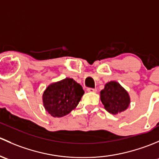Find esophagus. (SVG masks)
<instances>
[{
	"label": "esophagus",
	"instance_id": "1",
	"mask_svg": "<svg viewBox=\"0 0 159 159\" xmlns=\"http://www.w3.org/2000/svg\"><path fill=\"white\" fill-rule=\"evenodd\" d=\"M87 91L90 93H95L96 92V89H93V88H87Z\"/></svg>",
	"mask_w": 159,
	"mask_h": 159
}]
</instances>
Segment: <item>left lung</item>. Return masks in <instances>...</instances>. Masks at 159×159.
I'll list each match as a JSON object with an SVG mask.
<instances>
[{
	"mask_svg": "<svg viewBox=\"0 0 159 159\" xmlns=\"http://www.w3.org/2000/svg\"><path fill=\"white\" fill-rule=\"evenodd\" d=\"M100 99L106 110L113 115L125 111L130 103L128 92L116 81L105 85V88L100 92Z\"/></svg>",
	"mask_w": 159,
	"mask_h": 159,
	"instance_id": "obj_1",
	"label": "left lung"
}]
</instances>
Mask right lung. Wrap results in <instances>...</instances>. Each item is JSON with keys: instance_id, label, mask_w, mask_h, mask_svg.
I'll return each mask as SVG.
<instances>
[{"instance_id": "right-lung-1", "label": "right lung", "mask_w": 159, "mask_h": 159, "mask_svg": "<svg viewBox=\"0 0 159 159\" xmlns=\"http://www.w3.org/2000/svg\"><path fill=\"white\" fill-rule=\"evenodd\" d=\"M84 90L71 78L51 83L43 94V106L53 117H63L77 106Z\"/></svg>"}]
</instances>
